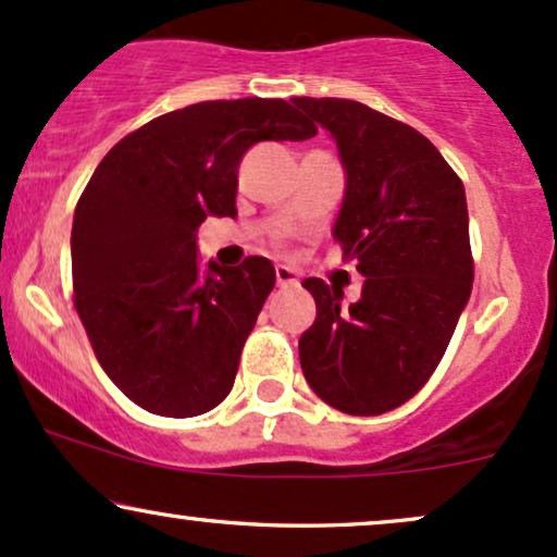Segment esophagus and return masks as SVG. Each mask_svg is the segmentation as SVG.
<instances>
[{
	"label": "esophagus",
	"instance_id": "esophagus-1",
	"mask_svg": "<svg viewBox=\"0 0 557 557\" xmlns=\"http://www.w3.org/2000/svg\"><path fill=\"white\" fill-rule=\"evenodd\" d=\"M274 277H277V285H280V287H287V285H298V272L293 270V267L277 264V267H274Z\"/></svg>",
	"mask_w": 557,
	"mask_h": 557
}]
</instances>
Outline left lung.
Wrapping results in <instances>:
<instances>
[{
	"mask_svg": "<svg viewBox=\"0 0 557 557\" xmlns=\"http://www.w3.org/2000/svg\"><path fill=\"white\" fill-rule=\"evenodd\" d=\"M296 104L327 127L345 168L335 240L356 259L361 298L319 277L317 319L300 335L306 382L337 411L380 417L419 393L469 304L474 259L461 177L411 125L350 99Z\"/></svg>",
	"mask_w": 557,
	"mask_h": 557,
	"instance_id": "left-lung-1",
	"label": "left lung"
}]
</instances>
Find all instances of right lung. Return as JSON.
<instances>
[{"instance_id":"right-lung-1","label":"right lung","mask_w":557,"mask_h":557,"mask_svg":"<svg viewBox=\"0 0 557 557\" xmlns=\"http://www.w3.org/2000/svg\"><path fill=\"white\" fill-rule=\"evenodd\" d=\"M311 136L290 101H201L127 133L99 162L73 216V304L136 406L188 419L227 398L274 267L209 261L203 277L196 233L207 216L238 214V164L253 144Z\"/></svg>"}]
</instances>
